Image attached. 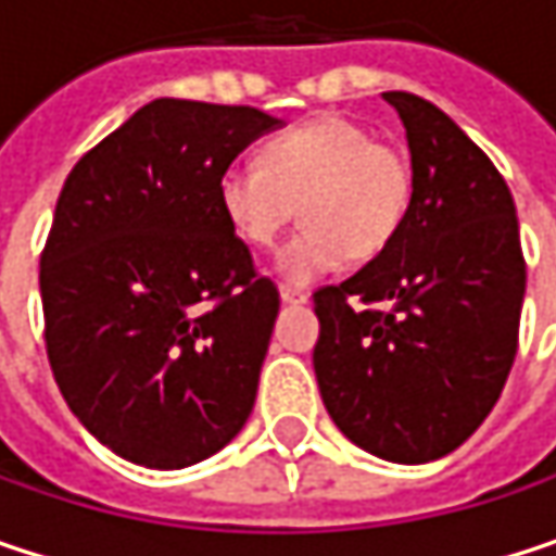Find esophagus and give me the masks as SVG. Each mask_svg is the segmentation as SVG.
<instances>
[{
    "instance_id": "34e87169",
    "label": "esophagus",
    "mask_w": 556,
    "mask_h": 556,
    "mask_svg": "<svg viewBox=\"0 0 556 556\" xmlns=\"http://www.w3.org/2000/svg\"><path fill=\"white\" fill-rule=\"evenodd\" d=\"M279 299H282L286 305H302V302H308V289L292 286V282H282V286H279Z\"/></svg>"
}]
</instances>
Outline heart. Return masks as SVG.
<instances>
[{
  "mask_svg": "<svg viewBox=\"0 0 556 556\" xmlns=\"http://www.w3.org/2000/svg\"><path fill=\"white\" fill-rule=\"evenodd\" d=\"M215 199L228 228L257 251L277 244L299 202L305 228L279 251V274L315 282L395 241L415 199V164L370 125L318 115L274 135L261 161H231Z\"/></svg>",
  "mask_w": 556,
  "mask_h": 556,
  "instance_id": "b5f03b06",
  "label": "heart"
}]
</instances>
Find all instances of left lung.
Masks as SVG:
<instances>
[{"label": "left lung", "mask_w": 556, "mask_h": 556, "mask_svg": "<svg viewBox=\"0 0 556 556\" xmlns=\"http://www.w3.org/2000/svg\"><path fill=\"white\" fill-rule=\"evenodd\" d=\"M383 99L405 125L415 199L383 254L315 289L312 364L328 415L357 447L428 464L483 425L508 380L525 257L493 161L428 99Z\"/></svg>", "instance_id": "obj_1"}]
</instances>
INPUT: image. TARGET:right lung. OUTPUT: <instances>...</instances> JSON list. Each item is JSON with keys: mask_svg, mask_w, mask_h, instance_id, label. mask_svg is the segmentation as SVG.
<instances>
[{"mask_svg": "<svg viewBox=\"0 0 556 556\" xmlns=\"http://www.w3.org/2000/svg\"><path fill=\"white\" fill-rule=\"evenodd\" d=\"M279 118L154 99L70 169L41 251L45 348L70 412L118 457L179 470L248 421L279 312L215 182Z\"/></svg>", "mask_w": 556, "mask_h": 556, "instance_id": "add662e5", "label": "right lung"}]
</instances>
